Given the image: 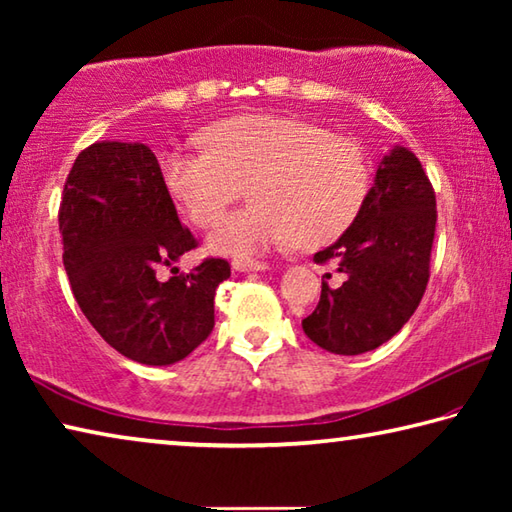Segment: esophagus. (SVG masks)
Returning <instances> with one entry per match:
<instances>
[{
    "label": "esophagus",
    "instance_id": "1",
    "mask_svg": "<svg viewBox=\"0 0 512 512\" xmlns=\"http://www.w3.org/2000/svg\"><path fill=\"white\" fill-rule=\"evenodd\" d=\"M232 268L239 273H246V271H266L268 264L266 262H257V259H246V257H239L232 262Z\"/></svg>",
    "mask_w": 512,
    "mask_h": 512
}]
</instances>
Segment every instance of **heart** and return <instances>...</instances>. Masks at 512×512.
<instances>
[{"label":"heart","mask_w":512,"mask_h":512,"mask_svg":"<svg viewBox=\"0 0 512 512\" xmlns=\"http://www.w3.org/2000/svg\"><path fill=\"white\" fill-rule=\"evenodd\" d=\"M207 151L169 149L167 192L198 228L216 223L246 185L253 205L223 219L214 253L253 255L277 244L318 248L348 232L370 196L372 167L350 137L298 117H232L205 133Z\"/></svg>","instance_id":"heart-1"}]
</instances>
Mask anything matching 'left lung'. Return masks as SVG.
I'll use <instances>...</instances> for the list:
<instances>
[{
	"label": "left lung",
	"instance_id": "1",
	"mask_svg": "<svg viewBox=\"0 0 512 512\" xmlns=\"http://www.w3.org/2000/svg\"><path fill=\"white\" fill-rule=\"evenodd\" d=\"M436 219L427 173L409 149L397 146L379 162L359 219L314 255L316 264L336 262L343 275L336 289L323 282L314 314L302 320L318 348L350 357L400 332L427 289Z\"/></svg>",
	"mask_w": 512,
	"mask_h": 512
}]
</instances>
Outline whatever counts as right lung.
I'll return each mask as SVG.
<instances>
[{
    "label": "right lung",
    "mask_w": 512,
    "mask_h": 512,
    "mask_svg": "<svg viewBox=\"0 0 512 512\" xmlns=\"http://www.w3.org/2000/svg\"><path fill=\"white\" fill-rule=\"evenodd\" d=\"M63 264L85 318L110 348L146 366L185 359L214 329V293L230 264L207 257L187 275L180 255L198 246L144 144L97 142L65 180L58 210Z\"/></svg>",
    "instance_id": "1"
}]
</instances>
